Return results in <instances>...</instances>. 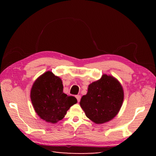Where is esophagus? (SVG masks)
Masks as SVG:
<instances>
[{
	"instance_id": "34e87169",
	"label": "esophagus",
	"mask_w": 156,
	"mask_h": 156,
	"mask_svg": "<svg viewBox=\"0 0 156 156\" xmlns=\"http://www.w3.org/2000/svg\"><path fill=\"white\" fill-rule=\"evenodd\" d=\"M76 99H77L78 102H80V98H81L80 95H76Z\"/></svg>"
}]
</instances>
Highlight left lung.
Listing matches in <instances>:
<instances>
[{
	"label": "left lung",
	"mask_w": 156,
	"mask_h": 156,
	"mask_svg": "<svg viewBox=\"0 0 156 156\" xmlns=\"http://www.w3.org/2000/svg\"><path fill=\"white\" fill-rule=\"evenodd\" d=\"M124 92L115 78L105 74L89 85L87 94L80 100L87 117L96 124L107 122L118 114L122 105Z\"/></svg>",
	"instance_id": "left-lung-1"
}]
</instances>
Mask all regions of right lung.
<instances>
[{
    "instance_id": "obj_1",
    "label": "right lung",
    "mask_w": 156,
    "mask_h": 156,
    "mask_svg": "<svg viewBox=\"0 0 156 156\" xmlns=\"http://www.w3.org/2000/svg\"><path fill=\"white\" fill-rule=\"evenodd\" d=\"M31 100L37 114L51 123L62 120L67 110L77 102L75 97L63 93L61 79L51 72L43 73L34 82Z\"/></svg>"
}]
</instances>
